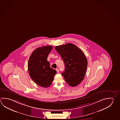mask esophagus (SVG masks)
I'll use <instances>...</instances> for the list:
<instances>
[{
  "label": "esophagus",
  "mask_w": 120,
  "mask_h": 120,
  "mask_svg": "<svg viewBox=\"0 0 120 120\" xmlns=\"http://www.w3.org/2000/svg\"><path fill=\"white\" fill-rule=\"evenodd\" d=\"M56 70L57 73H59V70L58 68H57L56 69Z\"/></svg>",
  "instance_id": "34e87169"
}]
</instances>
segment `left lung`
<instances>
[{
	"label": "left lung",
	"instance_id": "left-lung-1",
	"mask_svg": "<svg viewBox=\"0 0 120 120\" xmlns=\"http://www.w3.org/2000/svg\"><path fill=\"white\" fill-rule=\"evenodd\" d=\"M65 64L62 73L66 82L71 86L79 84L83 80L87 69V60L84 52L71 43L55 47Z\"/></svg>",
	"mask_w": 120,
	"mask_h": 120
}]
</instances>
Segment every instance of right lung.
<instances>
[{"label": "right lung", "instance_id": "add662e5", "mask_svg": "<svg viewBox=\"0 0 120 120\" xmlns=\"http://www.w3.org/2000/svg\"><path fill=\"white\" fill-rule=\"evenodd\" d=\"M52 46H43L32 53L28 62V70L33 81L39 86L48 87L52 84L56 71L50 67L47 60Z\"/></svg>", "mask_w": 120, "mask_h": 120}]
</instances>
